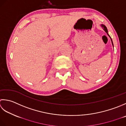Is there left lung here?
Listing matches in <instances>:
<instances>
[{
  "label": "left lung",
  "instance_id": "1",
  "mask_svg": "<svg viewBox=\"0 0 126 126\" xmlns=\"http://www.w3.org/2000/svg\"><path fill=\"white\" fill-rule=\"evenodd\" d=\"M101 27H102V28L103 29V30L105 31V32H107V34H108V35L109 36V37H110V39H111V43H112V46H113V47H114V45H113V43H112V39H111V38L110 37V36H109V35L108 34V30H107V27L105 26L104 25H103V24H101Z\"/></svg>",
  "mask_w": 126,
  "mask_h": 126
}]
</instances>
